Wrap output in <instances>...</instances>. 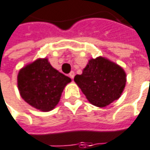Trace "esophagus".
<instances>
[{
	"instance_id": "34e87169",
	"label": "esophagus",
	"mask_w": 150,
	"mask_h": 150,
	"mask_svg": "<svg viewBox=\"0 0 150 150\" xmlns=\"http://www.w3.org/2000/svg\"><path fill=\"white\" fill-rule=\"evenodd\" d=\"M69 76L71 79H74V77H75V72H74V71H71V72L69 74Z\"/></svg>"
}]
</instances>
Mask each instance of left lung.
<instances>
[{
	"label": "left lung",
	"instance_id": "obj_1",
	"mask_svg": "<svg viewBox=\"0 0 150 150\" xmlns=\"http://www.w3.org/2000/svg\"><path fill=\"white\" fill-rule=\"evenodd\" d=\"M91 103L105 107L118 99L126 86V73L121 67L104 57L91 59L81 75L74 79Z\"/></svg>",
	"mask_w": 150,
	"mask_h": 150
}]
</instances>
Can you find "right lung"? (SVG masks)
I'll return each instance as SVG.
<instances>
[{
    "mask_svg": "<svg viewBox=\"0 0 150 150\" xmlns=\"http://www.w3.org/2000/svg\"><path fill=\"white\" fill-rule=\"evenodd\" d=\"M71 79L53 69L47 58H40L23 68L18 75L21 97L34 108L50 111L59 102Z\"/></svg>",
    "mask_w": 150,
    "mask_h": 150,
    "instance_id": "obj_1",
    "label": "right lung"
}]
</instances>
